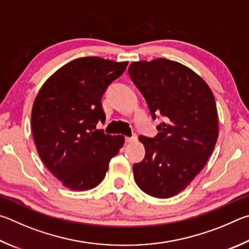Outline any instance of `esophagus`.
I'll list each match as a JSON object with an SVG mask.
<instances>
[{
  "label": "esophagus",
  "instance_id": "esophagus-1",
  "mask_svg": "<svg viewBox=\"0 0 249 249\" xmlns=\"http://www.w3.org/2000/svg\"><path fill=\"white\" fill-rule=\"evenodd\" d=\"M125 143H132V142H136L138 140V136L137 134H132L131 137H125Z\"/></svg>",
  "mask_w": 249,
  "mask_h": 249
}]
</instances>
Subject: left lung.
Listing matches in <instances>:
<instances>
[{"instance_id":"obj_1","label":"left lung","mask_w":249,"mask_h":249,"mask_svg":"<svg viewBox=\"0 0 249 249\" xmlns=\"http://www.w3.org/2000/svg\"><path fill=\"white\" fill-rule=\"evenodd\" d=\"M129 75L146 100L152 118L165 121L153 138H139L145 156L133 165L140 189L169 198L201 172L217 140V111L210 87L193 70L175 61L133 62Z\"/></svg>"}]
</instances>
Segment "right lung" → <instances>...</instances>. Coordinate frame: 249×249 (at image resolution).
Listing matches in <instances>:
<instances>
[{
	"instance_id": "add662e5",
	"label": "right lung",
	"mask_w": 249,
	"mask_h": 249,
	"mask_svg": "<svg viewBox=\"0 0 249 249\" xmlns=\"http://www.w3.org/2000/svg\"><path fill=\"white\" fill-rule=\"evenodd\" d=\"M128 62L97 56L73 60L46 81L34 102L32 130L43 164L72 190H89L104 179L124 143L96 129L105 121L102 98Z\"/></svg>"
}]
</instances>
